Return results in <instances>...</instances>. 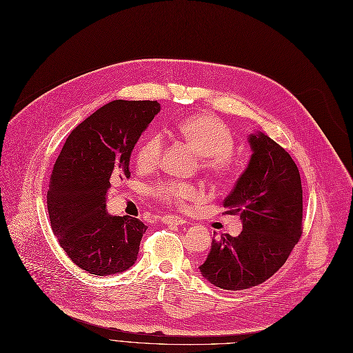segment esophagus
I'll return each mask as SVG.
<instances>
[{"instance_id": "1", "label": "esophagus", "mask_w": 353, "mask_h": 353, "mask_svg": "<svg viewBox=\"0 0 353 353\" xmlns=\"http://www.w3.org/2000/svg\"><path fill=\"white\" fill-rule=\"evenodd\" d=\"M161 221L163 224H174V225H181V224H185L187 221L183 220L182 216H176V215H171V214H166L161 218Z\"/></svg>"}]
</instances>
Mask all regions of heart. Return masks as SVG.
<instances>
[{
	"label": "heart",
	"mask_w": 353,
	"mask_h": 353,
	"mask_svg": "<svg viewBox=\"0 0 353 353\" xmlns=\"http://www.w3.org/2000/svg\"><path fill=\"white\" fill-rule=\"evenodd\" d=\"M178 135L187 141L201 155L199 165L212 178L224 179L237 170L232 150L236 141L231 130L220 119L211 114L190 116L176 126ZM163 149V139L158 133L148 137L139 146L137 165L141 171H152L158 166ZM150 194L165 204L176 207L187 205L188 201L198 195V188L192 183L181 181H159L150 187Z\"/></svg>",
	"instance_id": "1"
}]
</instances>
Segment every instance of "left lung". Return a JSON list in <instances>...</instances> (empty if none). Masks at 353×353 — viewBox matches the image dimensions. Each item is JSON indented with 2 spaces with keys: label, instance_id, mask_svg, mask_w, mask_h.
<instances>
[{
  "label": "left lung",
  "instance_id": "obj_1",
  "mask_svg": "<svg viewBox=\"0 0 353 353\" xmlns=\"http://www.w3.org/2000/svg\"><path fill=\"white\" fill-rule=\"evenodd\" d=\"M253 155L224 199L227 214H239L240 236L212 240L199 272L214 286L244 290L270 279L300 240L303 190L297 165L261 132L248 138Z\"/></svg>",
  "mask_w": 353,
  "mask_h": 353
}]
</instances>
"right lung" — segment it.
<instances>
[{
	"label": "right lung",
	"instance_id": "obj_1",
	"mask_svg": "<svg viewBox=\"0 0 353 353\" xmlns=\"http://www.w3.org/2000/svg\"><path fill=\"white\" fill-rule=\"evenodd\" d=\"M161 110L157 100H113L76 126L54 163L47 210L60 247L81 270L119 274L135 264L146 225L110 215V182L129 178V159Z\"/></svg>",
	"mask_w": 353,
	"mask_h": 353
}]
</instances>
